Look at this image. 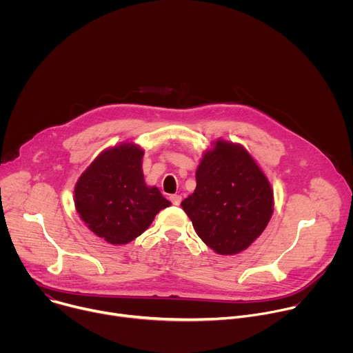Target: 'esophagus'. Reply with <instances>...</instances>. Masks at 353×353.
Masks as SVG:
<instances>
[{"instance_id": "34e87169", "label": "esophagus", "mask_w": 353, "mask_h": 353, "mask_svg": "<svg viewBox=\"0 0 353 353\" xmlns=\"http://www.w3.org/2000/svg\"><path fill=\"white\" fill-rule=\"evenodd\" d=\"M170 201H172L173 205H180V203H181V195L173 194V195H170Z\"/></svg>"}]
</instances>
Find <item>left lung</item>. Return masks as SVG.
<instances>
[{
	"label": "left lung",
	"instance_id": "1",
	"mask_svg": "<svg viewBox=\"0 0 353 353\" xmlns=\"http://www.w3.org/2000/svg\"><path fill=\"white\" fill-rule=\"evenodd\" d=\"M195 180L181 207L201 240L218 254H237L264 232L274 211L272 188L241 145L216 141Z\"/></svg>",
	"mask_w": 353,
	"mask_h": 353
}]
</instances>
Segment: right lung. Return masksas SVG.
Wrapping results in <instances>:
<instances>
[{"label":"right lung","instance_id":"obj_1","mask_svg":"<svg viewBox=\"0 0 353 353\" xmlns=\"http://www.w3.org/2000/svg\"><path fill=\"white\" fill-rule=\"evenodd\" d=\"M143 150L121 143L100 154L75 185V208L86 226L110 244L142 234L157 214L169 207L157 187L145 184Z\"/></svg>","mask_w":353,"mask_h":353}]
</instances>
